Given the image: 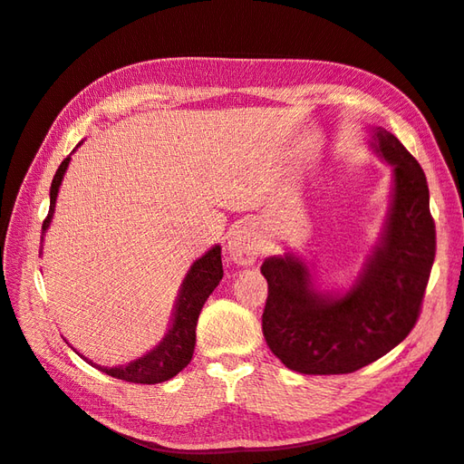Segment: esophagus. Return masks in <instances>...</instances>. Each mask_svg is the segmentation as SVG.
I'll list each match as a JSON object with an SVG mask.
<instances>
[{
  "instance_id": "34e87169",
  "label": "esophagus",
  "mask_w": 464,
  "mask_h": 464,
  "mask_svg": "<svg viewBox=\"0 0 464 464\" xmlns=\"http://www.w3.org/2000/svg\"><path fill=\"white\" fill-rule=\"evenodd\" d=\"M226 250H228L232 262L238 264V266H250V264L256 262L262 250L260 232L256 228V224L242 222L238 226H234L228 236V246H226Z\"/></svg>"
}]
</instances>
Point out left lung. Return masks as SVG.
<instances>
[{
  "label": "left lung",
  "mask_w": 464,
  "mask_h": 464,
  "mask_svg": "<svg viewBox=\"0 0 464 464\" xmlns=\"http://www.w3.org/2000/svg\"><path fill=\"white\" fill-rule=\"evenodd\" d=\"M374 152L392 164V200L384 232L361 276L344 295L318 292L306 262L266 258L262 333L270 351L302 374H348L391 353L411 334L437 252L429 184L420 164L384 128Z\"/></svg>",
  "instance_id": "obj_1"
}]
</instances>
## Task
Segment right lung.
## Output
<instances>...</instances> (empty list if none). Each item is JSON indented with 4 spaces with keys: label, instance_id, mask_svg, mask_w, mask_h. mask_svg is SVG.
Wrapping results in <instances>:
<instances>
[{
    "label": "right lung",
    "instance_id": "right-lung-1",
    "mask_svg": "<svg viewBox=\"0 0 464 464\" xmlns=\"http://www.w3.org/2000/svg\"><path fill=\"white\" fill-rule=\"evenodd\" d=\"M70 156L60 164L58 172H55L50 188V212H47L45 220L42 224V234H45L47 226H50L55 210V198H58L60 186L65 169L70 166ZM44 240V236H42ZM224 276L222 270V248L220 246H212L202 258H198L190 270H188L186 278L182 282V288H179V295L174 306V318L172 326H169L168 334L162 338L156 348H152L148 354L136 358L124 366H102L88 361L98 371L106 372L113 378H120V381L126 382H136V384H158L169 381V378L176 376L179 371L190 364L194 346H196V324L198 316H200V310L208 296L212 295L214 288L220 285Z\"/></svg>",
    "mask_w": 464,
    "mask_h": 464
}]
</instances>
